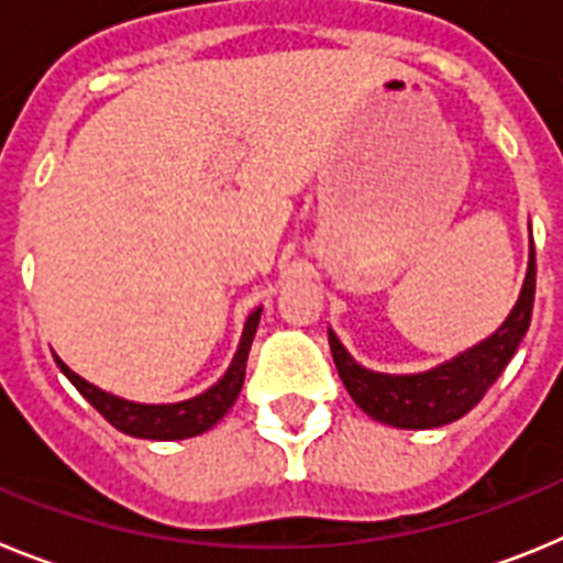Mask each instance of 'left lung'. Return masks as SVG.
<instances>
[{
    "instance_id": "obj_1",
    "label": "left lung",
    "mask_w": 563,
    "mask_h": 563,
    "mask_svg": "<svg viewBox=\"0 0 563 563\" xmlns=\"http://www.w3.org/2000/svg\"><path fill=\"white\" fill-rule=\"evenodd\" d=\"M536 298V247H530L525 287L514 312L494 335L454 361L442 363L422 375H380L357 366L330 332V350L335 369L352 400L375 420L397 429H437L460 420L485 397V391L505 372L521 338L530 327Z\"/></svg>"
}]
</instances>
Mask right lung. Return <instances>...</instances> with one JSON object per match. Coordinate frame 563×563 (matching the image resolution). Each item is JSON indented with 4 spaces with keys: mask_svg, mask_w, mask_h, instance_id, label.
<instances>
[{
    "mask_svg": "<svg viewBox=\"0 0 563 563\" xmlns=\"http://www.w3.org/2000/svg\"><path fill=\"white\" fill-rule=\"evenodd\" d=\"M258 316L262 312L256 310L247 318L242 343H239V352L233 355L231 369L225 372V377L217 386H211L206 395L194 397V400L168 402V406H141V402L121 400V397L96 389L92 383H87L76 372L67 369L58 357L56 363L58 369L69 377V383L96 406L98 415H103V420L112 422L114 429L123 431V434L141 437V440H186V437H197L211 429V426H217L228 415L233 402H236L239 389L245 383L247 352H251L253 335H256Z\"/></svg>",
    "mask_w": 563,
    "mask_h": 563,
    "instance_id": "right-lung-1",
    "label": "right lung"
}]
</instances>
